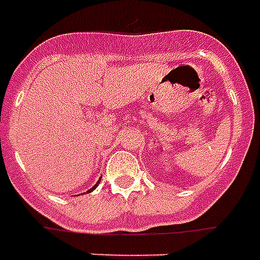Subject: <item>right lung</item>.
<instances>
[{"instance_id":"add662e5","label":"right lung","mask_w":260,"mask_h":260,"mask_svg":"<svg viewBox=\"0 0 260 260\" xmlns=\"http://www.w3.org/2000/svg\"><path fill=\"white\" fill-rule=\"evenodd\" d=\"M94 187H96V185H94ZM94 187H93V188H94ZM93 188H92V190H93ZM92 190H90V191H92Z\"/></svg>"}]
</instances>
